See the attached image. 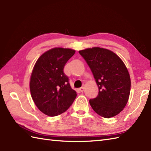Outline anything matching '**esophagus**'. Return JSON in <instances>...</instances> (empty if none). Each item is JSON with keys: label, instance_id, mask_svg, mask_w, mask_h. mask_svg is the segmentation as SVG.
I'll return each instance as SVG.
<instances>
[{"label": "esophagus", "instance_id": "esophagus-1", "mask_svg": "<svg viewBox=\"0 0 151 151\" xmlns=\"http://www.w3.org/2000/svg\"><path fill=\"white\" fill-rule=\"evenodd\" d=\"M79 90H80V91L83 92V91H84V87L80 88H79Z\"/></svg>", "mask_w": 151, "mask_h": 151}]
</instances>
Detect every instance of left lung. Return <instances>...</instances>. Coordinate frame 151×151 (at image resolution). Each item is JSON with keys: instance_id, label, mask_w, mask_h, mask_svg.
<instances>
[{"instance_id": "left-lung-1", "label": "left lung", "mask_w": 151, "mask_h": 151, "mask_svg": "<svg viewBox=\"0 0 151 151\" xmlns=\"http://www.w3.org/2000/svg\"><path fill=\"white\" fill-rule=\"evenodd\" d=\"M99 87L97 97L89 100L96 113L105 118L114 117L123 110L130 92V78L123 61L111 50L93 47L80 50Z\"/></svg>"}]
</instances>
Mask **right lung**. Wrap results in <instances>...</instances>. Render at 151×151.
Returning a JSON list of instances; mask_svg holds the SVG:
<instances>
[{"mask_svg": "<svg viewBox=\"0 0 151 151\" xmlns=\"http://www.w3.org/2000/svg\"><path fill=\"white\" fill-rule=\"evenodd\" d=\"M75 50L54 48L41 55L31 75L30 89L35 104L43 114L54 117L68 109L76 97L65 75V63Z\"/></svg>", "mask_w": 151, "mask_h": 151, "instance_id": "1", "label": "right lung"}]
</instances>
